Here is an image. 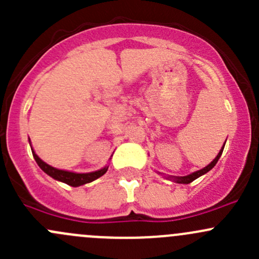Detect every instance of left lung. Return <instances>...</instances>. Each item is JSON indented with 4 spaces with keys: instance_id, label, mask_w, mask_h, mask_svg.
Instances as JSON below:
<instances>
[{
    "instance_id": "1",
    "label": "left lung",
    "mask_w": 259,
    "mask_h": 259,
    "mask_svg": "<svg viewBox=\"0 0 259 259\" xmlns=\"http://www.w3.org/2000/svg\"><path fill=\"white\" fill-rule=\"evenodd\" d=\"M223 149H224V146H223V148H222V150L219 151L218 155H217V158L214 159L213 161H211V163L209 164V165H207V166H205V168L200 169V170L195 171V173L189 174V176H185V177H178V178H174V179H176V182L182 183V184H189V183H192L193 180H195L197 178H199V177H200V176H203V174L208 173V171H209L211 168H214V165H215V164H217V161L219 160V158H221L222 153H223Z\"/></svg>"
}]
</instances>
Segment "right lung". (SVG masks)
<instances>
[{"label": "right lung", "mask_w": 259, "mask_h": 259, "mask_svg": "<svg viewBox=\"0 0 259 259\" xmlns=\"http://www.w3.org/2000/svg\"><path fill=\"white\" fill-rule=\"evenodd\" d=\"M32 155L33 158H35L36 163L38 164V166H40L46 174H49V176L52 177L54 179L65 183V184L71 185V187H80V185L86 184V183L94 182V180L100 178L101 176H104V174L108 171V166H105V168L100 169V170L93 171V173H86V174L71 173V171L60 170V169H56L54 168V166L49 165V164H46L45 161L41 160V159L38 158L33 151H32Z\"/></svg>", "instance_id": "add662e5"}]
</instances>
